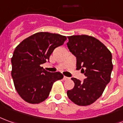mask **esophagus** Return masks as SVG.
<instances>
[{
	"label": "esophagus",
	"instance_id": "1",
	"mask_svg": "<svg viewBox=\"0 0 123 123\" xmlns=\"http://www.w3.org/2000/svg\"><path fill=\"white\" fill-rule=\"evenodd\" d=\"M63 79H64V80H66L69 79V78H68V77H67V76H64V77H63Z\"/></svg>",
	"mask_w": 123,
	"mask_h": 123
}]
</instances>
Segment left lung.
Listing matches in <instances>:
<instances>
[{"mask_svg":"<svg viewBox=\"0 0 123 123\" xmlns=\"http://www.w3.org/2000/svg\"><path fill=\"white\" fill-rule=\"evenodd\" d=\"M68 38V48L76 57V69H81L86 77L83 82L71 79L74 86L67 91L68 97L77 105H90L103 94L111 80L112 55L106 46L91 36L73 35Z\"/></svg>","mask_w":123,"mask_h":123,"instance_id":"1","label":"left lung"}]
</instances>
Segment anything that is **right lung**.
Wrapping results in <instances>:
<instances>
[{
    "mask_svg": "<svg viewBox=\"0 0 123 123\" xmlns=\"http://www.w3.org/2000/svg\"><path fill=\"white\" fill-rule=\"evenodd\" d=\"M66 40L65 36L40 32L25 38L15 48L11 59V75L15 89L26 102H43L49 97L53 83L63 78L61 73H49L41 64L49 61L55 49Z\"/></svg>",
    "mask_w": 123,
    "mask_h": 123,
    "instance_id": "1",
    "label": "right lung"
}]
</instances>
